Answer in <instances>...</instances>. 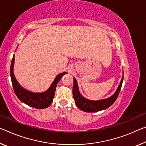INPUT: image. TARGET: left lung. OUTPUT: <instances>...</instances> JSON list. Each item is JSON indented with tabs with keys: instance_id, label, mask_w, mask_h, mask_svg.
I'll return each mask as SVG.
<instances>
[{
	"instance_id": "1",
	"label": "left lung",
	"mask_w": 146,
	"mask_h": 146,
	"mask_svg": "<svg viewBox=\"0 0 146 146\" xmlns=\"http://www.w3.org/2000/svg\"><path fill=\"white\" fill-rule=\"evenodd\" d=\"M123 80V75L121 80V82H120L119 84V86L117 88L116 92L112 96H110V98L98 101H92L86 99L80 94L77 85V82L76 80V78L74 77L73 96L74 99H75V103L76 105H77V107L80 110L86 112H96L106 109V108L110 107L115 102L116 99L117 98V96H118L120 90H121Z\"/></svg>"
}]
</instances>
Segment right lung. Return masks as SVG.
Returning <instances> with one entry per match:
<instances>
[{"label": "right lung", "mask_w": 146, "mask_h": 146, "mask_svg": "<svg viewBox=\"0 0 146 146\" xmlns=\"http://www.w3.org/2000/svg\"><path fill=\"white\" fill-rule=\"evenodd\" d=\"M14 61L15 55H13L10 66V77L13 90L18 99L26 105L33 108H38V109H43V108H46L49 106L50 104L52 103L53 99H54L58 82L67 73L64 72L58 74L50 85L49 88L45 92H41V93H34V92L23 88L17 81L14 73H13Z\"/></svg>", "instance_id": "add662e5"}]
</instances>
